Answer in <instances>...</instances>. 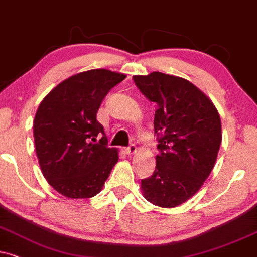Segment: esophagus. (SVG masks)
<instances>
[{"label":"esophagus","instance_id":"1","mask_svg":"<svg viewBox=\"0 0 257 257\" xmlns=\"http://www.w3.org/2000/svg\"><path fill=\"white\" fill-rule=\"evenodd\" d=\"M136 151H137V147H136L135 144H131V145H128L127 148H125V153L127 154V155L135 154Z\"/></svg>","mask_w":257,"mask_h":257}]
</instances>
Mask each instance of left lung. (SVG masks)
Wrapping results in <instances>:
<instances>
[{
  "mask_svg": "<svg viewBox=\"0 0 257 257\" xmlns=\"http://www.w3.org/2000/svg\"><path fill=\"white\" fill-rule=\"evenodd\" d=\"M142 94L155 102L156 168L142 180L145 199L175 207L199 191L213 169L221 143L219 113L194 84L176 76L151 72L134 76Z\"/></svg>",
  "mask_w": 257,
  "mask_h": 257,
  "instance_id": "left-lung-1",
  "label": "left lung"
}]
</instances>
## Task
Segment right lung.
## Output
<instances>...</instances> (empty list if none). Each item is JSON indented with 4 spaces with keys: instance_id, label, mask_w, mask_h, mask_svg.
<instances>
[{
    "instance_id": "right-lung-1",
    "label": "right lung",
    "mask_w": 257,
    "mask_h": 257,
    "mask_svg": "<svg viewBox=\"0 0 257 257\" xmlns=\"http://www.w3.org/2000/svg\"><path fill=\"white\" fill-rule=\"evenodd\" d=\"M125 78L106 69L81 72L59 83L39 104L33 125L37 156L47 182L64 196L96 195L118 162V151L107 147L96 114L109 90Z\"/></svg>"
}]
</instances>
